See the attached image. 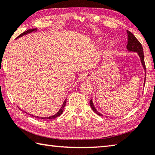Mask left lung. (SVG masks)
Returning <instances> with one entry per match:
<instances>
[{"instance_id":"8db88e82","label":"left lung","mask_w":155,"mask_h":155,"mask_svg":"<svg viewBox=\"0 0 155 155\" xmlns=\"http://www.w3.org/2000/svg\"><path fill=\"white\" fill-rule=\"evenodd\" d=\"M127 35H128V42H127V49L129 51H135L138 53V55L140 58V60H141L143 67L144 68L145 72H146V65L144 62V51H143L142 44L140 43L139 41L136 38V36L128 30H127ZM89 104L92 110L95 112V113L99 115V116H102V114L99 113V112L97 111V110L95 108L94 104H93V102H92V100H90Z\"/></svg>"}]
</instances>
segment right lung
<instances>
[{"mask_svg":"<svg viewBox=\"0 0 155 155\" xmlns=\"http://www.w3.org/2000/svg\"><path fill=\"white\" fill-rule=\"evenodd\" d=\"M36 28H34V29H30V30H26V31H25V32H24L23 33H21L20 35H19L18 37L17 38H19V37H20V36H23V35H26V34H28V33H30V32H34V31H36ZM66 100L64 101V103H63V105L61 106V108L60 109V110H59L57 113H56L55 114H54L53 115V116H51V117H36V116H34V115H32V114H30V116H32V117H35V118H37V119H55V118H56V117H59L60 116V115H61V113H62L63 112V110H64V107H65V106H66Z\"/></svg>","mask_w":155,"mask_h":155,"instance_id":"add662e5","label":"right lung"}]
</instances>
